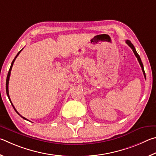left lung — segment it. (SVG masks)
Masks as SVG:
<instances>
[{"label":"left lung","mask_w":156,"mask_h":156,"mask_svg":"<svg viewBox=\"0 0 156 156\" xmlns=\"http://www.w3.org/2000/svg\"><path fill=\"white\" fill-rule=\"evenodd\" d=\"M125 42H126V44H127V45L129 46V47L132 49V51H133V53H134V55H136V57H137V59H138V62H139V64H140V66H141V68H142V70H143V72L144 76V78L146 79V75H145V73H144V67H143V62H142V61H141V59H140V56H139V55L138 54L137 52H136V48H135V47H134V46H133V45L132 44V43L129 40H125Z\"/></svg>","instance_id":"1"}]
</instances>
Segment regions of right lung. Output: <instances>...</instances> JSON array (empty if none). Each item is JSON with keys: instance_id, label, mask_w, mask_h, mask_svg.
<instances>
[{"instance_id": "1", "label": "right lung", "mask_w": 156, "mask_h": 156, "mask_svg": "<svg viewBox=\"0 0 156 156\" xmlns=\"http://www.w3.org/2000/svg\"><path fill=\"white\" fill-rule=\"evenodd\" d=\"M23 49H22V50H23ZM22 50L21 51H20L18 53V54L16 55V56L15 57V58L13 59V60L12 61V64H11V66H10V68H9V72H8V74H7V80H6V92H7V97H8V98H9V100L10 101V102H11V103H12V106H13V109H14L15 110V111L16 112H17V114H18V115H20L22 118L23 119H25V120H27V121H29L28 119H27L26 118H24V117H23V116H22L20 114H19L18 112H17V110H16V108H15V107L14 106H13V103H12V101H11V99H10V97H9V90H8V85H9V77H10V74H11V70H12V66H13V63H14V61H15V59H16V57H17L18 56V55L20 54V52L22 51Z\"/></svg>"}]
</instances>
